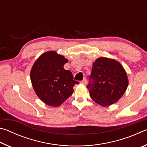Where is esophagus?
Listing matches in <instances>:
<instances>
[{
    "mask_svg": "<svg viewBox=\"0 0 147 147\" xmlns=\"http://www.w3.org/2000/svg\"><path fill=\"white\" fill-rule=\"evenodd\" d=\"M80 83L82 84H84V85H85V84H86V83H87V80L86 78L83 79V80L81 81Z\"/></svg>",
    "mask_w": 147,
    "mask_h": 147,
    "instance_id": "34e87169",
    "label": "esophagus"
}]
</instances>
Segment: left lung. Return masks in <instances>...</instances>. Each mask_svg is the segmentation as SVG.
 <instances>
[{"mask_svg": "<svg viewBox=\"0 0 147 147\" xmlns=\"http://www.w3.org/2000/svg\"><path fill=\"white\" fill-rule=\"evenodd\" d=\"M87 88L94 102L103 107L120 99L128 86V78L123 65L114 59L100 57L93 62Z\"/></svg>", "mask_w": 147, "mask_h": 147, "instance_id": "left-lung-1", "label": "left lung"}]
</instances>
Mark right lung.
Returning a JSON list of instances; mask_svg holds the SVG:
<instances>
[{"label":"right lung","mask_w":147,"mask_h":147,"mask_svg":"<svg viewBox=\"0 0 147 147\" xmlns=\"http://www.w3.org/2000/svg\"><path fill=\"white\" fill-rule=\"evenodd\" d=\"M68 59L56 51H47L36 59L30 71L32 87L40 100L52 107H58L73 94L79 82L63 65Z\"/></svg>","instance_id":"right-lung-1"}]
</instances>
